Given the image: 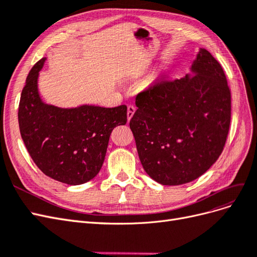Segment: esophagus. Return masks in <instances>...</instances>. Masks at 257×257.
Returning a JSON list of instances; mask_svg holds the SVG:
<instances>
[{
  "instance_id": "esophagus-1",
  "label": "esophagus",
  "mask_w": 257,
  "mask_h": 257,
  "mask_svg": "<svg viewBox=\"0 0 257 257\" xmlns=\"http://www.w3.org/2000/svg\"><path fill=\"white\" fill-rule=\"evenodd\" d=\"M135 110H136L135 106H133V105L127 106V120L128 121L132 119V116H133V114L135 113Z\"/></svg>"
}]
</instances>
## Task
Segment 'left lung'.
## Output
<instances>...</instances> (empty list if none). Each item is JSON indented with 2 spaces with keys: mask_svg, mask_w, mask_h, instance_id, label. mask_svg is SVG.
<instances>
[{
  "mask_svg": "<svg viewBox=\"0 0 257 257\" xmlns=\"http://www.w3.org/2000/svg\"><path fill=\"white\" fill-rule=\"evenodd\" d=\"M190 74L162 78L136 97L130 127L146 173L163 185L195 180L224 149L230 124V91L222 66L204 48Z\"/></svg>",
  "mask_w": 257,
  "mask_h": 257,
  "instance_id": "8db88e82",
  "label": "left lung"
}]
</instances>
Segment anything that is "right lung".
<instances>
[{
	"mask_svg": "<svg viewBox=\"0 0 257 257\" xmlns=\"http://www.w3.org/2000/svg\"><path fill=\"white\" fill-rule=\"evenodd\" d=\"M46 60L41 59L31 69L22 90L20 134L31 158L46 176L79 185L99 173L112 130L126 123L127 107L82 104L62 108L45 103L38 91V77Z\"/></svg>",
	"mask_w": 257,
	"mask_h": 257,
	"instance_id": "right-lung-1",
	"label": "right lung"
}]
</instances>
